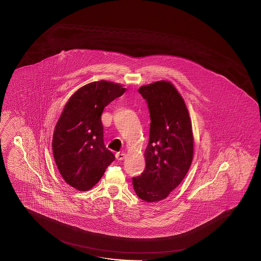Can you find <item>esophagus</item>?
Returning a JSON list of instances; mask_svg holds the SVG:
<instances>
[{"instance_id":"1","label":"esophagus","mask_w":261,"mask_h":261,"mask_svg":"<svg viewBox=\"0 0 261 261\" xmlns=\"http://www.w3.org/2000/svg\"><path fill=\"white\" fill-rule=\"evenodd\" d=\"M116 158H117V160L121 161V160H124V159L126 158V155H125V153L119 152V153H117V154H116Z\"/></svg>"}]
</instances>
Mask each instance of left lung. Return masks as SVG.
<instances>
[{"label":"left lung","mask_w":261,"mask_h":261,"mask_svg":"<svg viewBox=\"0 0 261 261\" xmlns=\"http://www.w3.org/2000/svg\"><path fill=\"white\" fill-rule=\"evenodd\" d=\"M139 93L148 103L150 132L145 169L133 178V188L138 197L155 203L166 199L186 177L193 160L194 139L188 107L170 81L143 85Z\"/></svg>","instance_id":"8db88e82"}]
</instances>
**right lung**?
I'll return each mask as SVG.
<instances>
[{
  "label": "right lung",
  "mask_w": 261,
  "mask_h": 261,
  "mask_svg": "<svg viewBox=\"0 0 261 261\" xmlns=\"http://www.w3.org/2000/svg\"><path fill=\"white\" fill-rule=\"evenodd\" d=\"M125 91L119 83L94 81L79 88L65 104L55 127L53 152L64 181L75 190H91L115 160L104 145L101 114Z\"/></svg>",
  "instance_id": "right-lung-1"
}]
</instances>
